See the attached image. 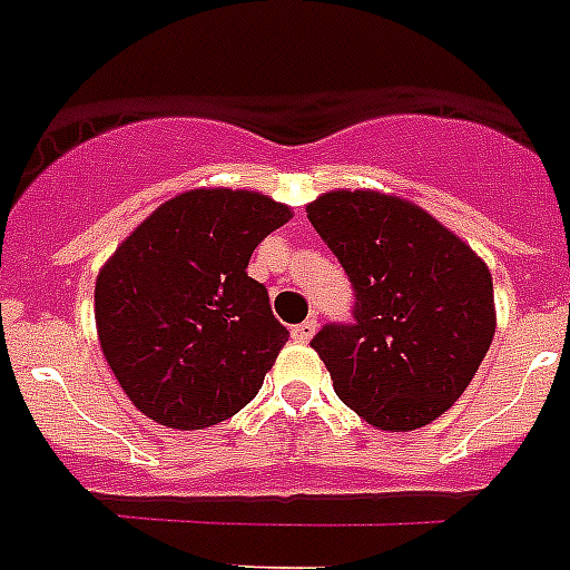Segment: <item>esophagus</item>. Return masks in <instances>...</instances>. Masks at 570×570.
Segmentation results:
<instances>
[{
	"instance_id": "esophagus-1",
	"label": "esophagus",
	"mask_w": 570,
	"mask_h": 570,
	"mask_svg": "<svg viewBox=\"0 0 570 570\" xmlns=\"http://www.w3.org/2000/svg\"><path fill=\"white\" fill-rule=\"evenodd\" d=\"M316 328H320V322L305 320V322H299V325H294V328H291V336H294L296 342H308L311 336L316 334Z\"/></svg>"
}]
</instances>
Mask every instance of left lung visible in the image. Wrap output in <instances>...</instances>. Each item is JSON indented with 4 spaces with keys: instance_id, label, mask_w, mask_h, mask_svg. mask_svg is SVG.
<instances>
[{
    "instance_id": "obj_1",
    "label": "left lung",
    "mask_w": 570,
    "mask_h": 570,
    "mask_svg": "<svg viewBox=\"0 0 570 570\" xmlns=\"http://www.w3.org/2000/svg\"><path fill=\"white\" fill-rule=\"evenodd\" d=\"M308 219L354 288V322L311 340L336 396L382 431L434 422L491 347L485 262L431 214L374 190L320 196Z\"/></svg>"
}]
</instances>
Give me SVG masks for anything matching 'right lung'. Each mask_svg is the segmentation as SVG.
Wrapping results in <instances>:
<instances>
[{"mask_svg":"<svg viewBox=\"0 0 570 570\" xmlns=\"http://www.w3.org/2000/svg\"><path fill=\"white\" fill-rule=\"evenodd\" d=\"M291 219L250 190H190L159 205L97 276V331L125 394L159 425L199 431L259 394L288 342L248 259Z\"/></svg>","mask_w":570,"mask_h":570,"instance_id":"1","label":"right lung"}]
</instances>
